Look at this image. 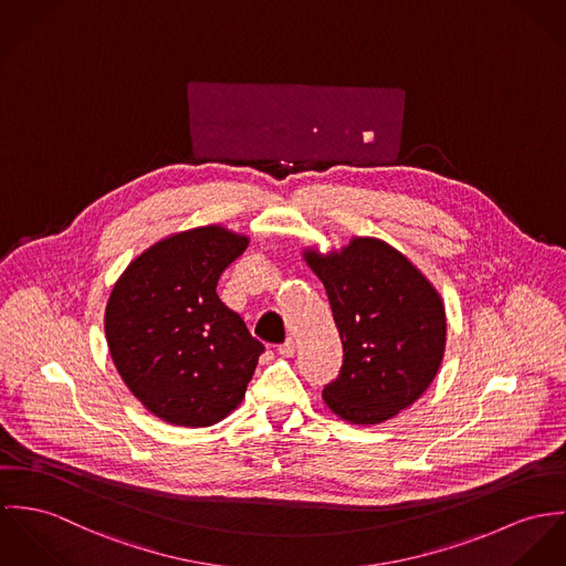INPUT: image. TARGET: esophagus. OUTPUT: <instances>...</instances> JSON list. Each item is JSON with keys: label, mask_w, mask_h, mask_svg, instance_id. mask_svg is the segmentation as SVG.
Instances as JSON below:
<instances>
[{"label": "esophagus", "mask_w": 566, "mask_h": 566, "mask_svg": "<svg viewBox=\"0 0 566 566\" xmlns=\"http://www.w3.org/2000/svg\"><path fill=\"white\" fill-rule=\"evenodd\" d=\"M295 349H297V347H295V340H293V338H286V340L277 347V352H280L284 358H291V356L295 354Z\"/></svg>", "instance_id": "obj_1"}]
</instances>
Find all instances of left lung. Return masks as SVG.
<instances>
[{"mask_svg":"<svg viewBox=\"0 0 566 566\" xmlns=\"http://www.w3.org/2000/svg\"><path fill=\"white\" fill-rule=\"evenodd\" d=\"M304 258L325 286L343 343L340 374L323 388L327 408L354 426L392 419L439 374L447 340L439 291L403 253L371 237Z\"/></svg>","mask_w":566,"mask_h":566,"instance_id":"8db88e82","label":"left lung"}]
</instances>
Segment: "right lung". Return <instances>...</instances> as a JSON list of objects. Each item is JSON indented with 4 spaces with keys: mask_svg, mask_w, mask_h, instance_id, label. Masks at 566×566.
<instances>
[{
    "mask_svg": "<svg viewBox=\"0 0 566 566\" xmlns=\"http://www.w3.org/2000/svg\"><path fill=\"white\" fill-rule=\"evenodd\" d=\"M250 239L203 226L129 262L106 306V340L132 395L158 419L208 428L245 397L264 345L217 295Z\"/></svg>",
    "mask_w": 566,
    "mask_h": 566,
    "instance_id": "right-lung-1",
    "label": "right lung"
}]
</instances>
